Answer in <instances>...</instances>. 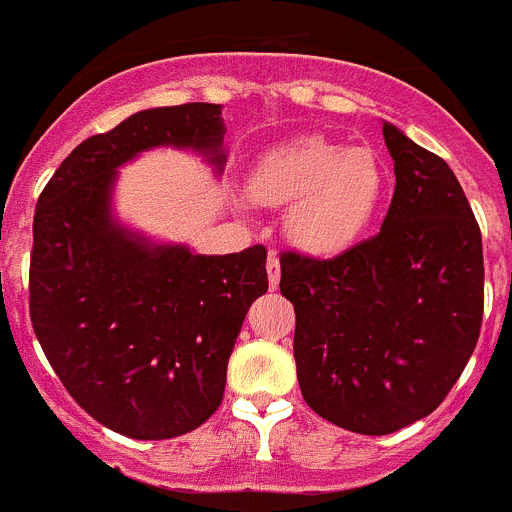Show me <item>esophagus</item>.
I'll return each instance as SVG.
<instances>
[{"instance_id":"esophagus-1","label":"esophagus","mask_w":512,"mask_h":512,"mask_svg":"<svg viewBox=\"0 0 512 512\" xmlns=\"http://www.w3.org/2000/svg\"><path fill=\"white\" fill-rule=\"evenodd\" d=\"M266 271H269V284L271 289L277 287L279 284V274H282V269H279V253L271 248L269 256H266Z\"/></svg>"}]
</instances>
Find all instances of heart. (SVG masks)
I'll use <instances>...</instances> for the list:
<instances>
[{"instance_id": "heart-1", "label": "heart", "mask_w": 512, "mask_h": 512, "mask_svg": "<svg viewBox=\"0 0 512 512\" xmlns=\"http://www.w3.org/2000/svg\"><path fill=\"white\" fill-rule=\"evenodd\" d=\"M390 176L377 151L346 148L325 135H300L253 164L248 194L266 207L292 205L284 220L292 243L333 256L364 238L387 197Z\"/></svg>"}]
</instances>
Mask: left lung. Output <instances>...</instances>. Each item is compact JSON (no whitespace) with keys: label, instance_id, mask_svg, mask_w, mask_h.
<instances>
[{"label":"left lung","instance_id":"8db88e82","mask_svg":"<svg viewBox=\"0 0 512 512\" xmlns=\"http://www.w3.org/2000/svg\"><path fill=\"white\" fill-rule=\"evenodd\" d=\"M395 194L377 235L336 259L284 251L305 402L364 436L395 433L446 400L485 312L482 233L449 164L382 125Z\"/></svg>","mask_w":512,"mask_h":512}]
</instances>
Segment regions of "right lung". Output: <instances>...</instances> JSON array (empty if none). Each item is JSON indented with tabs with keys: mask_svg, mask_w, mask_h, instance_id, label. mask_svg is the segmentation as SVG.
Wrapping results in <instances>:
<instances>
[{
	"mask_svg": "<svg viewBox=\"0 0 512 512\" xmlns=\"http://www.w3.org/2000/svg\"><path fill=\"white\" fill-rule=\"evenodd\" d=\"M220 104L143 110L87 138L40 192L30 253V320L69 395L110 431L161 441L223 402L243 318L269 289L266 248L200 256L148 246L112 223L115 169L153 146L223 166Z\"/></svg>",
	"mask_w": 512,
	"mask_h": 512,
	"instance_id": "obj_1",
	"label": "right lung"
}]
</instances>
